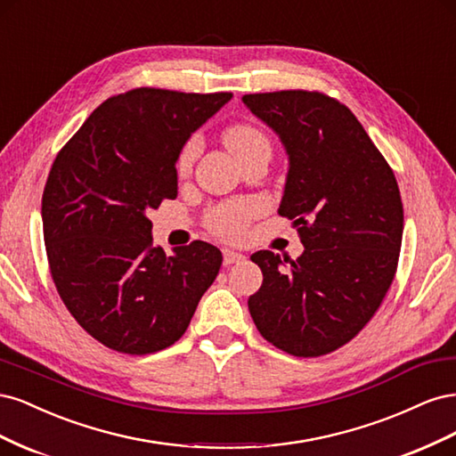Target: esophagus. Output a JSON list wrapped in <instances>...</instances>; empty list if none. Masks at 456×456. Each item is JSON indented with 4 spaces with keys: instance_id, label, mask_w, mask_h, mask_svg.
I'll use <instances>...</instances> for the list:
<instances>
[{
    "instance_id": "1",
    "label": "esophagus",
    "mask_w": 456,
    "mask_h": 456,
    "mask_svg": "<svg viewBox=\"0 0 456 456\" xmlns=\"http://www.w3.org/2000/svg\"><path fill=\"white\" fill-rule=\"evenodd\" d=\"M223 256H224V265L226 266H230V265H233V262H241V260H245V255L243 253H240V251H233V249H223Z\"/></svg>"
}]
</instances>
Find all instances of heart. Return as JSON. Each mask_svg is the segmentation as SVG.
I'll list each match as a JSON object with an SVG mask.
<instances>
[{
    "instance_id": "heart-1",
    "label": "heart",
    "mask_w": 456,
    "mask_h": 456,
    "mask_svg": "<svg viewBox=\"0 0 456 456\" xmlns=\"http://www.w3.org/2000/svg\"><path fill=\"white\" fill-rule=\"evenodd\" d=\"M224 142L226 148L232 151L233 158H238L245 151H249L256 146L268 144L265 134L256 131L251 126H233L224 133ZM200 151V141L198 136H191V139L184 144L181 156H178V171L186 173L190 171L191 163H194L196 156ZM260 211V203L253 200H241V201H230L216 207V209L207 218L209 228L223 238H240L245 232L249 220Z\"/></svg>"
}]
</instances>
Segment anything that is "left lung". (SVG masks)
Wrapping results in <instances>:
<instances>
[{
  "mask_svg": "<svg viewBox=\"0 0 456 456\" xmlns=\"http://www.w3.org/2000/svg\"><path fill=\"white\" fill-rule=\"evenodd\" d=\"M243 104L287 154L278 213L295 220L305 251H258L262 285L249 297L260 335L315 357L350 342L380 306L397 268L403 205L395 176L350 110L322 93L245 94Z\"/></svg>",
  "mask_w": 456,
  "mask_h": 456,
  "instance_id": "8db88e82",
  "label": "left lung"
}]
</instances>
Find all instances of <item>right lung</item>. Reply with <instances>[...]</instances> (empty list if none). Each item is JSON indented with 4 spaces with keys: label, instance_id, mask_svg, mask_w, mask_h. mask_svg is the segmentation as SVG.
<instances>
[{
    "label": "right lung",
    "instance_id": "add662e5",
    "mask_svg": "<svg viewBox=\"0 0 456 456\" xmlns=\"http://www.w3.org/2000/svg\"><path fill=\"white\" fill-rule=\"evenodd\" d=\"M232 93L141 87L104 101L59 151L41 198L57 291L87 333L142 355L184 335L223 253L207 241L151 243L148 213L176 198V161Z\"/></svg>",
    "mask_w": 456,
    "mask_h": 456
}]
</instances>
